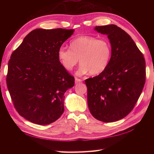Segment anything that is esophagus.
<instances>
[{
    "instance_id": "1",
    "label": "esophagus",
    "mask_w": 154,
    "mask_h": 154,
    "mask_svg": "<svg viewBox=\"0 0 154 154\" xmlns=\"http://www.w3.org/2000/svg\"><path fill=\"white\" fill-rule=\"evenodd\" d=\"M75 83H81V81H82V80L80 79H78V78H75Z\"/></svg>"
}]
</instances>
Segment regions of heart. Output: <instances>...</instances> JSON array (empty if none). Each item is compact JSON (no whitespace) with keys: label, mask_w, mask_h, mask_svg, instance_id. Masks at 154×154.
I'll list each match as a JSON object with an SVG mask.
<instances>
[{"label":"heart","mask_w":154,"mask_h":154,"mask_svg":"<svg viewBox=\"0 0 154 154\" xmlns=\"http://www.w3.org/2000/svg\"><path fill=\"white\" fill-rule=\"evenodd\" d=\"M58 60L65 69L71 71L79 61L78 75L90 73L99 75L107 68L111 57L109 41L91 35H81L70 42V49L61 46L57 51Z\"/></svg>","instance_id":"1"}]
</instances>
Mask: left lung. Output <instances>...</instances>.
Here are the masks:
<instances>
[{
	"label": "left lung",
	"instance_id": "1",
	"mask_svg": "<svg viewBox=\"0 0 154 154\" xmlns=\"http://www.w3.org/2000/svg\"><path fill=\"white\" fill-rule=\"evenodd\" d=\"M107 35L111 57L107 68L85 80L87 103L98 120L112 122L127 116L134 107L146 81V61L132 38L116 25L96 26Z\"/></svg>",
	"mask_w": 154,
	"mask_h": 154
}]
</instances>
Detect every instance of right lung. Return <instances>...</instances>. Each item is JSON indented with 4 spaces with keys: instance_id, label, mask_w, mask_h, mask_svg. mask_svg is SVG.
Segmentation results:
<instances>
[{
    "instance_id": "obj_1",
    "label": "right lung",
    "mask_w": 154,
    "mask_h": 154,
    "mask_svg": "<svg viewBox=\"0 0 154 154\" xmlns=\"http://www.w3.org/2000/svg\"><path fill=\"white\" fill-rule=\"evenodd\" d=\"M73 32L35 29L12 52L7 87L18 114L32 123L47 125L63 113L64 94L75 79L60 63L57 51Z\"/></svg>"
}]
</instances>
